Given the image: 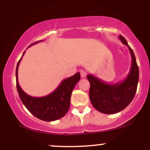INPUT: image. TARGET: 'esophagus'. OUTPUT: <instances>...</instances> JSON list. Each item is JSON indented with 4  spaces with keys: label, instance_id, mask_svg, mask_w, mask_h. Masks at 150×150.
Returning <instances> with one entry per match:
<instances>
[{
    "label": "esophagus",
    "instance_id": "obj_1",
    "mask_svg": "<svg viewBox=\"0 0 150 150\" xmlns=\"http://www.w3.org/2000/svg\"><path fill=\"white\" fill-rule=\"evenodd\" d=\"M80 75H81V77H82V78H85V77H86V75H87V73H86L85 70H81Z\"/></svg>",
    "mask_w": 150,
    "mask_h": 150
}]
</instances>
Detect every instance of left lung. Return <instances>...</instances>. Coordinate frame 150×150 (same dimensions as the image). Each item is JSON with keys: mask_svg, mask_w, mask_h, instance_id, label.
<instances>
[{"mask_svg": "<svg viewBox=\"0 0 150 150\" xmlns=\"http://www.w3.org/2000/svg\"><path fill=\"white\" fill-rule=\"evenodd\" d=\"M120 40L128 46L132 62L130 72L123 80L109 84L93 75H88L87 80L90 83L89 99L94 108L101 113L113 114L121 111L130 104L137 91L139 80V68L133 51L123 36Z\"/></svg>", "mask_w": 150, "mask_h": 150, "instance_id": "left-lung-1", "label": "left lung"}]
</instances>
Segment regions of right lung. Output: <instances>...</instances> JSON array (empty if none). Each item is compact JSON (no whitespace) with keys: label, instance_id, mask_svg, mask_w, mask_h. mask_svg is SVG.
<instances>
[{"label":"right lung","instance_id":"1","mask_svg":"<svg viewBox=\"0 0 150 150\" xmlns=\"http://www.w3.org/2000/svg\"><path fill=\"white\" fill-rule=\"evenodd\" d=\"M42 41L34 43L30 46ZM25 53V51L18 61L16 68L17 89L22 102L27 110L39 119L44 121H53L60 119L66 114L69 109L72 92L80 80V73L64 79L57 88L48 95L41 97H31L22 90L18 82V67Z\"/></svg>","mask_w":150,"mask_h":150}]
</instances>
